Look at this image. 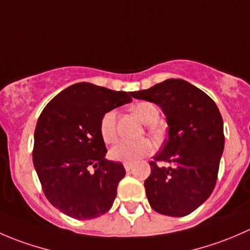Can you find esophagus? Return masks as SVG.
I'll return each mask as SVG.
<instances>
[{"label": "esophagus", "instance_id": "34e87169", "mask_svg": "<svg viewBox=\"0 0 250 250\" xmlns=\"http://www.w3.org/2000/svg\"><path fill=\"white\" fill-rule=\"evenodd\" d=\"M123 166H125V169L127 170V172H128V170L132 169L133 163H132V162H125V163H123Z\"/></svg>", "mask_w": 250, "mask_h": 250}]
</instances>
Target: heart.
I'll return each mask as SVG.
<instances>
[{"label":"heart","mask_w":250,"mask_h":250,"mask_svg":"<svg viewBox=\"0 0 250 250\" xmlns=\"http://www.w3.org/2000/svg\"><path fill=\"white\" fill-rule=\"evenodd\" d=\"M137 117L144 123H153L158 117V110L155 104L150 102H140L133 106ZM99 130L103 140L106 144H112L117 138L116 130V111H106L99 122ZM152 151V145L147 139L141 140H121L110 150V157L115 161L133 162Z\"/></svg>","instance_id":"heart-1"}]
</instances>
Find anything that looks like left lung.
Masks as SVG:
<instances>
[{
	"mask_svg": "<svg viewBox=\"0 0 250 250\" xmlns=\"http://www.w3.org/2000/svg\"><path fill=\"white\" fill-rule=\"evenodd\" d=\"M133 98L160 105L168 123V139L150 162L144 183L151 208L169 216L192 213L213 192L224 151V123L218 106L200 88L170 78ZM158 162L169 163L161 167Z\"/></svg>",
	"mask_w": 250,
	"mask_h": 250,
	"instance_id": "left-lung-1",
	"label": "left lung"
}]
</instances>
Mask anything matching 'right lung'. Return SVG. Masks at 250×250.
I'll use <instances>...</instances> for the list:
<instances>
[{
  "mask_svg": "<svg viewBox=\"0 0 250 250\" xmlns=\"http://www.w3.org/2000/svg\"><path fill=\"white\" fill-rule=\"evenodd\" d=\"M132 97L81 82L60 92L40 115L32 161L47 200L66 215L89 220L112 207L125 170L105 158L99 122Z\"/></svg>",
  "mask_w": 250,
  "mask_h": 250,
  "instance_id": "obj_1",
  "label": "right lung"
}]
</instances>
